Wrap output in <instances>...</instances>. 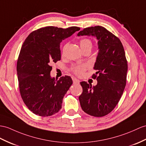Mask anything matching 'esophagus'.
Returning a JSON list of instances; mask_svg holds the SVG:
<instances>
[{
    "instance_id": "esophagus-1",
    "label": "esophagus",
    "mask_w": 146,
    "mask_h": 146,
    "mask_svg": "<svg viewBox=\"0 0 146 146\" xmlns=\"http://www.w3.org/2000/svg\"><path fill=\"white\" fill-rule=\"evenodd\" d=\"M72 80L74 84H79L80 83V80L79 79H76V77H72Z\"/></svg>"
}]
</instances>
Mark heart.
<instances>
[{"label": "heart", "instance_id": "b5f03b06", "mask_svg": "<svg viewBox=\"0 0 146 146\" xmlns=\"http://www.w3.org/2000/svg\"><path fill=\"white\" fill-rule=\"evenodd\" d=\"M80 47L82 48V49H84L86 48H92V41L90 40V39L87 38H84L81 39L80 40ZM67 47V44H66L64 46H63L62 48V53L65 52L66 49ZM87 66L86 64H81V65H74L72 67H71L70 70L72 72L76 74V75L78 76H82L85 70L87 69Z\"/></svg>", "mask_w": 146, "mask_h": 146}]
</instances>
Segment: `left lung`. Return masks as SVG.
<instances>
[{"mask_svg":"<svg viewBox=\"0 0 146 146\" xmlns=\"http://www.w3.org/2000/svg\"><path fill=\"white\" fill-rule=\"evenodd\" d=\"M77 35L95 36L99 49L94 67L97 72L92 75L97 84L92 87L81 82V108L91 116H104L115 108L126 86L127 62L123 46L118 37L101 26L84 28Z\"/></svg>","mask_w":146,"mask_h":146,"instance_id":"left-lung-1","label":"left lung"}]
</instances>
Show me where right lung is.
Listing matches in <instances>:
<instances>
[{
    "label": "right lung",
    "instance_id": "right-lung-1",
    "mask_svg": "<svg viewBox=\"0 0 146 146\" xmlns=\"http://www.w3.org/2000/svg\"><path fill=\"white\" fill-rule=\"evenodd\" d=\"M79 30L45 27L31 32L25 40L17 61V76L21 97L34 114L49 116L61 109L72 80L67 76L58 80L52 78L51 65L61 60V42Z\"/></svg>",
    "mask_w": 146,
    "mask_h": 146
}]
</instances>
